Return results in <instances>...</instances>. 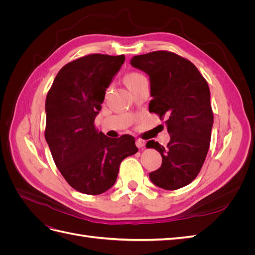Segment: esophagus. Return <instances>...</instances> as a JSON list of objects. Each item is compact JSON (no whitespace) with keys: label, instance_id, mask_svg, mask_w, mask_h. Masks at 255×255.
Listing matches in <instances>:
<instances>
[{"label":"esophagus","instance_id":"34e87169","mask_svg":"<svg viewBox=\"0 0 255 255\" xmlns=\"http://www.w3.org/2000/svg\"><path fill=\"white\" fill-rule=\"evenodd\" d=\"M135 143H136V145H137V148H139V149L143 148L144 144H145L144 140L141 139V138H138V139H136V142H135Z\"/></svg>","mask_w":255,"mask_h":255}]
</instances>
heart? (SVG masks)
<instances>
[{
	"mask_svg": "<svg viewBox=\"0 0 255 255\" xmlns=\"http://www.w3.org/2000/svg\"><path fill=\"white\" fill-rule=\"evenodd\" d=\"M127 86L128 87L129 90H133L135 87H137L138 85L141 84L142 82L146 81L145 76L142 75L139 72H129L126 75L125 78Z\"/></svg>",
	"mask_w": 255,
	"mask_h": 255,
	"instance_id": "b5f03b06",
	"label": "heart"
}]
</instances>
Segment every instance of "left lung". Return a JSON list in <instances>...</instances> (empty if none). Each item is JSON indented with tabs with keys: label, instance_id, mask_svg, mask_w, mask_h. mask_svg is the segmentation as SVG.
Segmentation results:
<instances>
[{
	"label": "left lung",
	"instance_id": "8db88e82",
	"mask_svg": "<svg viewBox=\"0 0 255 255\" xmlns=\"http://www.w3.org/2000/svg\"><path fill=\"white\" fill-rule=\"evenodd\" d=\"M130 65L149 75L153 97L149 112L160 120L167 118L170 134L167 146L146 142V148L163 157L150 180L166 190L182 188L196 179L210 148L214 115L208 84L190 60L169 51L134 56Z\"/></svg>",
	"mask_w": 255,
	"mask_h": 255
}]
</instances>
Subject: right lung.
I'll use <instances>...</instances> for the list:
<instances>
[{
  "mask_svg": "<svg viewBox=\"0 0 255 255\" xmlns=\"http://www.w3.org/2000/svg\"><path fill=\"white\" fill-rule=\"evenodd\" d=\"M125 60V55L89 54L70 61L47 95L45 140L61 175L82 194L110 189L121 161L138 151L133 136L110 138L95 126L105 90Z\"/></svg>",
  "mask_w": 255,
  "mask_h": 255,
  "instance_id": "1",
  "label": "right lung"
}]
</instances>
